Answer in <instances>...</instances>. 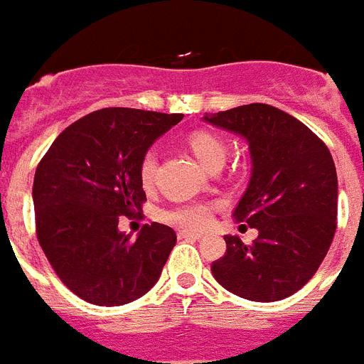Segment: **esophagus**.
Instances as JSON below:
<instances>
[{"instance_id":"esophagus-1","label":"esophagus","mask_w":364,"mask_h":364,"mask_svg":"<svg viewBox=\"0 0 364 364\" xmlns=\"http://www.w3.org/2000/svg\"><path fill=\"white\" fill-rule=\"evenodd\" d=\"M203 235L196 231H178V238H200Z\"/></svg>"}]
</instances>
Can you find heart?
<instances>
[{"mask_svg": "<svg viewBox=\"0 0 364 364\" xmlns=\"http://www.w3.org/2000/svg\"><path fill=\"white\" fill-rule=\"evenodd\" d=\"M188 146L206 168L222 165L228 156L225 142L218 135L208 132L190 133ZM156 176H158V154L156 150H146L139 161V180H141L142 188L150 190L156 184ZM214 210H216V203H212V200H190V203L174 205L161 212V220L174 228L199 231V229L208 228Z\"/></svg>", "mask_w": 364, "mask_h": 364, "instance_id": "obj_1", "label": "heart"}]
</instances>
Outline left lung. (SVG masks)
<instances>
[{
    "label": "left lung",
    "instance_id": "8db88e82",
    "mask_svg": "<svg viewBox=\"0 0 364 364\" xmlns=\"http://www.w3.org/2000/svg\"><path fill=\"white\" fill-rule=\"evenodd\" d=\"M205 120L250 142L254 168L235 218L259 231L252 244L228 235L212 274L238 297L282 301L316 274L333 242L338 208L333 156L312 129L270 105H242Z\"/></svg>",
    "mask_w": 364,
    "mask_h": 364
}]
</instances>
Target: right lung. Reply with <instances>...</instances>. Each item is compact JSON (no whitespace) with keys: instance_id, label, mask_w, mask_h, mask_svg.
<instances>
[{"instance_id":"add662e5","label":"right lung","mask_w":364,"mask_h":364,"mask_svg":"<svg viewBox=\"0 0 364 364\" xmlns=\"http://www.w3.org/2000/svg\"><path fill=\"white\" fill-rule=\"evenodd\" d=\"M184 114L101 109L65 127L37 165L35 232L58 278L84 301L120 306L158 282L176 232L144 225L118 231L120 216L142 218L139 161Z\"/></svg>"}]
</instances>
